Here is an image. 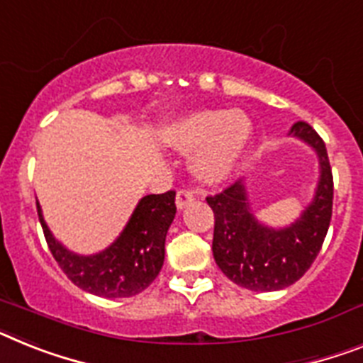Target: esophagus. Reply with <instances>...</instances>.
I'll list each match as a JSON object with an SVG mask.
<instances>
[{"label": "esophagus", "instance_id": "obj_1", "mask_svg": "<svg viewBox=\"0 0 363 363\" xmlns=\"http://www.w3.org/2000/svg\"><path fill=\"white\" fill-rule=\"evenodd\" d=\"M196 190H191V188H181V190L177 191V206L179 208H186L190 205L191 201L196 199Z\"/></svg>", "mask_w": 363, "mask_h": 363}]
</instances>
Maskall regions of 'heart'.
Masks as SVG:
<instances>
[{
  "mask_svg": "<svg viewBox=\"0 0 363 363\" xmlns=\"http://www.w3.org/2000/svg\"><path fill=\"white\" fill-rule=\"evenodd\" d=\"M252 135L247 114L240 111H205L173 125L167 142L181 151L203 147L194 169L201 181H223L240 160Z\"/></svg>",
  "mask_w": 363,
  "mask_h": 363,
  "instance_id": "obj_1",
  "label": "heart"
}]
</instances>
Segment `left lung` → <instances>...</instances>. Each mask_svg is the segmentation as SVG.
Instances as JSON below:
<instances>
[{
	"instance_id": "8db88e82",
	"label": "left lung",
	"mask_w": 363,
	"mask_h": 363,
	"mask_svg": "<svg viewBox=\"0 0 363 363\" xmlns=\"http://www.w3.org/2000/svg\"><path fill=\"white\" fill-rule=\"evenodd\" d=\"M290 133L308 142L321 160V179L312 205L288 228L262 227L249 212L242 182L206 197L214 212V260L234 284L252 291L288 288L310 269L327 236L332 218L334 181L327 147L306 121L291 125Z\"/></svg>"
}]
</instances>
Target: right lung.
I'll use <instances>...</instances> for the list:
<instances>
[{"mask_svg": "<svg viewBox=\"0 0 363 363\" xmlns=\"http://www.w3.org/2000/svg\"><path fill=\"white\" fill-rule=\"evenodd\" d=\"M38 210L51 255L73 284L99 297H133L144 291L162 269L167 228L175 218V190L145 196L121 236L106 251L79 257L55 242Z\"/></svg>", "mask_w": 363, "mask_h": 363, "instance_id": "obj_1", "label": "right lung"}]
</instances>
